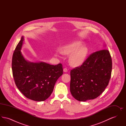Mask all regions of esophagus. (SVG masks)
<instances>
[{"label": "esophagus", "instance_id": "34e87169", "mask_svg": "<svg viewBox=\"0 0 126 126\" xmlns=\"http://www.w3.org/2000/svg\"><path fill=\"white\" fill-rule=\"evenodd\" d=\"M63 71L64 72H67V69L66 68H64V69H63Z\"/></svg>", "mask_w": 126, "mask_h": 126}]
</instances>
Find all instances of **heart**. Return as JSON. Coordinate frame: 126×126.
<instances>
[{
	"mask_svg": "<svg viewBox=\"0 0 126 126\" xmlns=\"http://www.w3.org/2000/svg\"><path fill=\"white\" fill-rule=\"evenodd\" d=\"M84 45L82 41H75L66 44L61 48L62 53L71 54L69 57V62L71 66H78L85 62L88 53V49Z\"/></svg>",
	"mask_w": 126,
	"mask_h": 126,
	"instance_id": "1",
	"label": "heart"
}]
</instances>
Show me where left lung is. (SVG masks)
Returning <instances> with one entry per match:
<instances>
[{
	"label": "left lung",
	"mask_w": 126,
	"mask_h": 126,
	"mask_svg": "<svg viewBox=\"0 0 126 126\" xmlns=\"http://www.w3.org/2000/svg\"><path fill=\"white\" fill-rule=\"evenodd\" d=\"M111 69L112 60L107 49L91 54L81 66L70 71L72 96L80 102L98 97L108 85Z\"/></svg>",
	"instance_id": "1"
}]
</instances>
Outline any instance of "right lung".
<instances>
[{"label":"right lung","instance_id":"right-lung-1","mask_svg":"<svg viewBox=\"0 0 126 126\" xmlns=\"http://www.w3.org/2000/svg\"><path fill=\"white\" fill-rule=\"evenodd\" d=\"M24 41L23 36L13 55L12 72L15 83L26 98L44 101L51 95L56 81L63 74L62 64L52 65L43 61L27 60L21 52Z\"/></svg>","mask_w":126,"mask_h":126}]
</instances>
